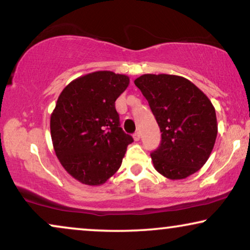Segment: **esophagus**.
<instances>
[{
  "mask_svg": "<svg viewBox=\"0 0 250 250\" xmlns=\"http://www.w3.org/2000/svg\"><path fill=\"white\" fill-rule=\"evenodd\" d=\"M133 139H134V141H139V140H140V133L135 132L134 134H133Z\"/></svg>",
  "mask_w": 250,
  "mask_h": 250,
  "instance_id": "esophagus-1",
  "label": "esophagus"
}]
</instances>
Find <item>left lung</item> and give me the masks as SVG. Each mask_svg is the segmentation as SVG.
Instances as JSON below:
<instances>
[{"label": "left lung", "mask_w": 250, "mask_h": 250, "mask_svg": "<svg viewBox=\"0 0 250 250\" xmlns=\"http://www.w3.org/2000/svg\"><path fill=\"white\" fill-rule=\"evenodd\" d=\"M134 84L148 100L162 132L158 148L151 152L156 170L167 179L192 175L209 158L217 136L214 105L187 78L146 74Z\"/></svg>", "instance_id": "left-lung-1"}]
</instances>
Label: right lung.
Segmentation results:
<instances>
[{"label": "right lung", "mask_w": 250, "mask_h": 250, "mask_svg": "<svg viewBox=\"0 0 250 250\" xmlns=\"http://www.w3.org/2000/svg\"><path fill=\"white\" fill-rule=\"evenodd\" d=\"M129 78L94 71L70 82L51 115L53 148L63 168L87 186H101L117 172L131 135L121 127L115 101Z\"/></svg>", "instance_id": "1"}]
</instances>
